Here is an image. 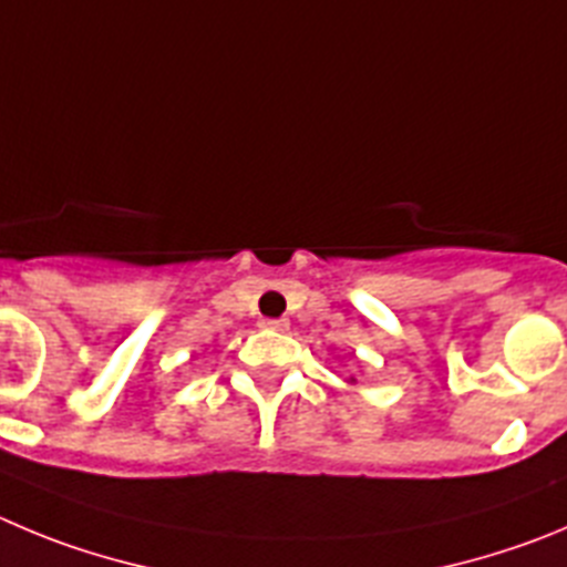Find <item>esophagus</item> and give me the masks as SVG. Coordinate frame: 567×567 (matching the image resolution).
<instances>
[{
    "label": "esophagus",
    "mask_w": 567,
    "mask_h": 567,
    "mask_svg": "<svg viewBox=\"0 0 567 567\" xmlns=\"http://www.w3.org/2000/svg\"><path fill=\"white\" fill-rule=\"evenodd\" d=\"M259 327H266V330H288V319H262Z\"/></svg>",
    "instance_id": "obj_1"
}]
</instances>
